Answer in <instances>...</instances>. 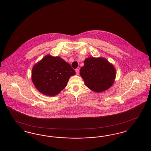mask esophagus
Wrapping results in <instances>:
<instances>
[{"instance_id":"esophagus-1","label":"esophagus","mask_w":151,"mask_h":151,"mask_svg":"<svg viewBox=\"0 0 151 151\" xmlns=\"http://www.w3.org/2000/svg\"><path fill=\"white\" fill-rule=\"evenodd\" d=\"M75 71H76V75H79V69H78V68H77V69H76V70H75Z\"/></svg>"}]
</instances>
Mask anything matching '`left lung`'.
Returning <instances> with one entry per match:
<instances>
[{
	"instance_id": "8db88e82",
	"label": "left lung",
	"mask_w": 151,
	"mask_h": 151,
	"mask_svg": "<svg viewBox=\"0 0 151 151\" xmlns=\"http://www.w3.org/2000/svg\"><path fill=\"white\" fill-rule=\"evenodd\" d=\"M80 74L86 86L95 92L109 89L114 81L116 71L114 65L103 58L89 57L84 60Z\"/></svg>"
}]
</instances>
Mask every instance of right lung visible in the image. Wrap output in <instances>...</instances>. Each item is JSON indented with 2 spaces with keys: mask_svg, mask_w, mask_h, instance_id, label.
<instances>
[{
  "mask_svg": "<svg viewBox=\"0 0 151 151\" xmlns=\"http://www.w3.org/2000/svg\"><path fill=\"white\" fill-rule=\"evenodd\" d=\"M75 74V70L64 59L47 55L33 66L32 79L39 92L54 96L67 86L70 78Z\"/></svg>",
  "mask_w": 151,
  "mask_h": 151,
  "instance_id": "add662e5",
  "label": "right lung"
}]
</instances>
